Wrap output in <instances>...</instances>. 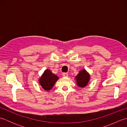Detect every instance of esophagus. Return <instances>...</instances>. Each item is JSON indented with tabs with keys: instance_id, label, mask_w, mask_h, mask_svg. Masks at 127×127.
Segmentation results:
<instances>
[{
	"instance_id": "obj_1",
	"label": "esophagus",
	"mask_w": 127,
	"mask_h": 127,
	"mask_svg": "<svg viewBox=\"0 0 127 127\" xmlns=\"http://www.w3.org/2000/svg\"><path fill=\"white\" fill-rule=\"evenodd\" d=\"M63 76L64 77H68V74L66 73V72H63Z\"/></svg>"
}]
</instances>
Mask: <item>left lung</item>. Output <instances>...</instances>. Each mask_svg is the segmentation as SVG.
I'll return each mask as SVG.
<instances>
[{
    "mask_svg": "<svg viewBox=\"0 0 127 127\" xmlns=\"http://www.w3.org/2000/svg\"><path fill=\"white\" fill-rule=\"evenodd\" d=\"M75 77H76L77 85L80 87H85L87 85L90 81V75L86 71V70L83 69L82 70H81Z\"/></svg>",
    "mask_w": 127,
    "mask_h": 127,
    "instance_id": "obj_1",
    "label": "left lung"
}]
</instances>
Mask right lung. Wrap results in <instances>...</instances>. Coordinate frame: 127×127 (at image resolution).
Instances as JSON below:
<instances>
[{
	"mask_svg": "<svg viewBox=\"0 0 127 127\" xmlns=\"http://www.w3.org/2000/svg\"><path fill=\"white\" fill-rule=\"evenodd\" d=\"M58 80V77L53 74L50 70L46 69L39 79V83L43 89L49 91L52 88L56 82Z\"/></svg>",
	"mask_w": 127,
	"mask_h": 127,
	"instance_id": "add662e5",
	"label": "right lung"
}]
</instances>
